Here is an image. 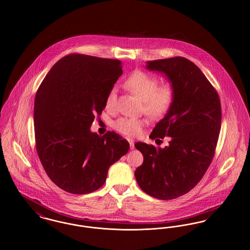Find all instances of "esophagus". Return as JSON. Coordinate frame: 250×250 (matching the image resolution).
<instances>
[{
  "instance_id": "1",
  "label": "esophagus",
  "mask_w": 250,
  "mask_h": 250,
  "mask_svg": "<svg viewBox=\"0 0 250 250\" xmlns=\"http://www.w3.org/2000/svg\"><path fill=\"white\" fill-rule=\"evenodd\" d=\"M128 141H129V144L131 146V149H133V147H134V142H133V140H132V139H130V138H128Z\"/></svg>"
}]
</instances>
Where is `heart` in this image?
I'll list each match as a JSON object with an SVG mask.
<instances>
[{
  "instance_id": "heart-1",
  "label": "heart",
  "mask_w": 250,
  "mask_h": 250,
  "mask_svg": "<svg viewBox=\"0 0 250 250\" xmlns=\"http://www.w3.org/2000/svg\"><path fill=\"white\" fill-rule=\"evenodd\" d=\"M160 83L157 76L143 70H135L124 80V85L143 101L142 110L151 119L165 117L176 100V88L171 83ZM117 104V89L112 87L106 95L107 110H114ZM146 119L140 118H119L112 124L119 133L134 137L139 135L146 125Z\"/></svg>"
}]
</instances>
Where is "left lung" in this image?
Wrapping results in <instances>:
<instances>
[{
    "label": "left lung",
    "mask_w": 250,
    "mask_h": 250,
    "mask_svg": "<svg viewBox=\"0 0 250 250\" xmlns=\"http://www.w3.org/2000/svg\"><path fill=\"white\" fill-rule=\"evenodd\" d=\"M164 72L176 88V100L150 134L170 136L168 146L138 142L144 156L135 179L146 194L167 200L184 196L197 185L213 159L221 129V103L216 89L192 61L176 56L147 62Z\"/></svg>",
    "instance_id": "left-lung-1"
}]
</instances>
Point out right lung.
Listing matches in <instances>:
<instances>
[{"instance_id": "right-lung-1", "label": "right lung", "mask_w": 250, "mask_h": 250, "mask_svg": "<svg viewBox=\"0 0 250 250\" xmlns=\"http://www.w3.org/2000/svg\"><path fill=\"white\" fill-rule=\"evenodd\" d=\"M121 61L70 53L54 64L36 94V148L48 177L71 194L101 188L129 142L115 131H90L108 91L122 74Z\"/></svg>"}]
</instances>
